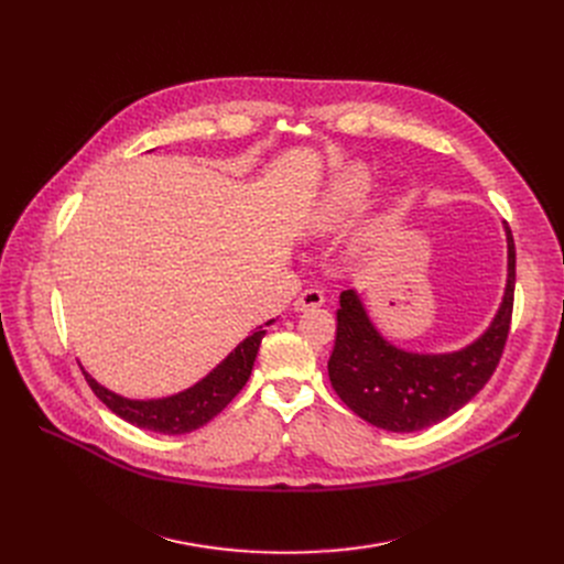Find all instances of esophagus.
<instances>
[{"instance_id": "1", "label": "esophagus", "mask_w": 564, "mask_h": 564, "mask_svg": "<svg viewBox=\"0 0 564 564\" xmlns=\"http://www.w3.org/2000/svg\"><path fill=\"white\" fill-rule=\"evenodd\" d=\"M322 304H324L322 290L308 288V290H304V292L300 294L297 302H294V308H297V311H308V308H317V306H322Z\"/></svg>"}]
</instances>
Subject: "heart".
<instances>
[{
    "label": "heart",
    "mask_w": 564,
    "mask_h": 564,
    "mask_svg": "<svg viewBox=\"0 0 564 564\" xmlns=\"http://www.w3.org/2000/svg\"><path fill=\"white\" fill-rule=\"evenodd\" d=\"M370 185V173L364 164H351L343 169L322 192L306 219V230L324 235L345 224L361 205Z\"/></svg>",
    "instance_id": "b5f03b06"
}]
</instances>
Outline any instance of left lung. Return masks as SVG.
I'll return each mask as SVG.
<instances>
[{
	"label": "left lung",
	"mask_w": 564,
	"mask_h": 564,
	"mask_svg": "<svg viewBox=\"0 0 564 564\" xmlns=\"http://www.w3.org/2000/svg\"><path fill=\"white\" fill-rule=\"evenodd\" d=\"M508 235V283L489 329L448 354L404 351L370 322L357 290L340 294L329 379L338 398L366 423L389 432H419L453 416L494 375L506 347L517 281V251Z\"/></svg>",
	"instance_id": "1"
}]
</instances>
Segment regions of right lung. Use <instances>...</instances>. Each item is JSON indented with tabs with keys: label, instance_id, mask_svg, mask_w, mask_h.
<instances>
[{
	"label": "right lung",
	"instance_id": "1",
	"mask_svg": "<svg viewBox=\"0 0 564 564\" xmlns=\"http://www.w3.org/2000/svg\"><path fill=\"white\" fill-rule=\"evenodd\" d=\"M274 319H270L264 327H270ZM264 327H258L251 336H247L237 345L228 357L210 372L205 375L192 389L175 393L160 400H130L118 395L88 375L84 368V377L94 393L116 413L118 419L128 421L134 427L160 432V434H187L213 421L226 404L242 391L245 383L251 377L256 354L260 340L264 336Z\"/></svg>",
	"mask_w": 564,
	"mask_h": 564
}]
</instances>
